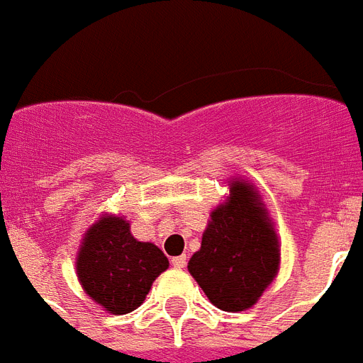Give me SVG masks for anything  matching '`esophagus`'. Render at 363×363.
Listing matches in <instances>:
<instances>
[{
  "mask_svg": "<svg viewBox=\"0 0 363 363\" xmlns=\"http://www.w3.org/2000/svg\"><path fill=\"white\" fill-rule=\"evenodd\" d=\"M186 262H188V258L184 256V254H182V256H175V258H171V265H173V267H177V269H182V267L186 265Z\"/></svg>",
  "mask_w": 363,
  "mask_h": 363,
  "instance_id": "1",
  "label": "esophagus"
}]
</instances>
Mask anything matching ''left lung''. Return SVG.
Segmentation results:
<instances>
[{
    "mask_svg": "<svg viewBox=\"0 0 363 363\" xmlns=\"http://www.w3.org/2000/svg\"><path fill=\"white\" fill-rule=\"evenodd\" d=\"M226 205L213 211L190 275L218 309L252 307L279 269V241L259 199L245 182H232Z\"/></svg>",
    "mask_w": 363,
    "mask_h": 363,
    "instance_id": "8db88e82",
    "label": "left lung"
}]
</instances>
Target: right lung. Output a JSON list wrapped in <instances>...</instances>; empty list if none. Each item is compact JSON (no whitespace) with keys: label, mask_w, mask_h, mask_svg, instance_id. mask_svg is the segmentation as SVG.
Returning a JSON list of instances; mask_svg holds the SVG:
<instances>
[{"label":"right lung","mask_w":363,"mask_h":363,"mask_svg":"<svg viewBox=\"0 0 363 363\" xmlns=\"http://www.w3.org/2000/svg\"><path fill=\"white\" fill-rule=\"evenodd\" d=\"M167 258L152 242L137 241L124 218L104 216L82 241L77 273L84 292L113 315H125L145 301Z\"/></svg>","instance_id":"right-lung-1"}]
</instances>
